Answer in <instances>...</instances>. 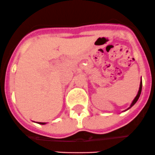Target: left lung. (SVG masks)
Listing matches in <instances>:
<instances>
[{
    "mask_svg": "<svg viewBox=\"0 0 155 155\" xmlns=\"http://www.w3.org/2000/svg\"><path fill=\"white\" fill-rule=\"evenodd\" d=\"M141 90H142V81H141V82H140V88H139V91H138V93H137V95L136 97H135V98H134V100L133 102H132V104H131V105H130V107L128 109H130V107H132L135 104H136V102L137 101V100H138L139 97H140V93H141ZM128 109H127V110H128Z\"/></svg>",
    "mask_w": 155,
    "mask_h": 155,
    "instance_id": "8db88e82",
    "label": "left lung"
}]
</instances>
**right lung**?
Wrapping results in <instances>:
<instances>
[{
	"label": "right lung",
	"mask_w": 155,
	"mask_h": 155,
	"mask_svg": "<svg viewBox=\"0 0 155 155\" xmlns=\"http://www.w3.org/2000/svg\"><path fill=\"white\" fill-rule=\"evenodd\" d=\"M38 124H45V123H41V122H38Z\"/></svg>",
	"instance_id": "obj_1"
}]
</instances>
